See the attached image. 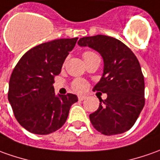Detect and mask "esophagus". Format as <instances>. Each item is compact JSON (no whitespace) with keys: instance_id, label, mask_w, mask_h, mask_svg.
Masks as SVG:
<instances>
[{"instance_id":"esophagus-1","label":"esophagus","mask_w":160,"mask_h":160,"mask_svg":"<svg viewBox=\"0 0 160 160\" xmlns=\"http://www.w3.org/2000/svg\"><path fill=\"white\" fill-rule=\"evenodd\" d=\"M78 99H79V101H84V100L87 99V96H85V95H79Z\"/></svg>"}]
</instances>
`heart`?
Listing matches in <instances>:
<instances>
[{
	"instance_id": "b5f03b06",
	"label": "heart",
	"mask_w": 160,
	"mask_h": 160,
	"mask_svg": "<svg viewBox=\"0 0 160 160\" xmlns=\"http://www.w3.org/2000/svg\"><path fill=\"white\" fill-rule=\"evenodd\" d=\"M82 56H83L85 61L88 60V59L94 57H98L95 53L93 52H89V51L83 52ZM87 88H88V83H87L86 80H82V79H76L72 82V88L76 92H79V93L83 92L87 89Z\"/></svg>"
}]
</instances>
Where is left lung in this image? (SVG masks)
<instances>
[{"instance_id": "left-lung-1", "label": "left lung", "mask_w": 160, "mask_h": 160, "mask_svg": "<svg viewBox=\"0 0 160 160\" xmlns=\"http://www.w3.org/2000/svg\"><path fill=\"white\" fill-rule=\"evenodd\" d=\"M80 46L97 51L104 69L94 91L107 94L98 109L89 115L94 128L103 135L123 133L134 125L144 106V80L134 53L120 40L104 35L84 37Z\"/></svg>"}]
</instances>
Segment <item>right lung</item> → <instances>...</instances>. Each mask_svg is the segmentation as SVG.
Returning <instances> with one entry per match:
<instances>
[{
    "mask_svg": "<svg viewBox=\"0 0 160 160\" xmlns=\"http://www.w3.org/2000/svg\"><path fill=\"white\" fill-rule=\"evenodd\" d=\"M78 38L52 40L35 46L21 58L12 72L8 98L17 122L25 130L47 135L66 122L75 94L55 95L54 78Z\"/></svg>",
    "mask_w": 160,
    "mask_h": 160,
    "instance_id": "right-lung-1",
    "label": "right lung"
}]
</instances>
